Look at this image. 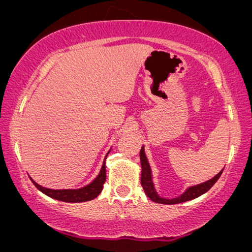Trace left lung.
I'll use <instances>...</instances> for the list:
<instances>
[{
	"label": "left lung",
	"instance_id": "obj_1",
	"mask_svg": "<svg viewBox=\"0 0 252 252\" xmlns=\"http://www.w3.org/2000/svg\"><path fill=\"white\" fill-rule=\"evenodd\" d=\"M140 159H141V167H142V171H141V185H142V188L146 195L149 197L151 201L155 203H160V204H178V203H184L187 201H191L198 196L205 194L206 191L209 190L210 188L212 187L213 185L216 184L217 180L221 175L223 168L219 172L216 177H213L210 180L203 182V184L191 186V187L187 188L185 190L184 194L174 198H164L161 196L158 195V192L155 189V185L153 181V173H151V168L149 165V161H148L146 154H144V147L142 146L140 151Z\"/></svg>",
	"mask_w": 252,
	"mask_h": 252
}]
</instances>
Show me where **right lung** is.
Masks as SVG:
<instances>
[{
    "label": "right lung",
    "instance_id": "1",
    "mask_svg": "<svg viewBox=\"0 0 252 252\" xmlns=\"http://www.w3.org/2000/svg\"><path fill=\"white\" fill-rule=\"evenodd\" d=\"M109 154V153H108ZM106 154V156H108ZM106 156L103 160L101 171L97 177H96L94 180H93L91 184L85 186L82 188H78V189H50V188H46L40 186L39 184H36L35 181L33 180L32 178H30L32 180L33 185L39 189L40 191H42L43 194H46L49 197L57 199V201H62V202H67V203H80V202H87V201H92L97 197V196L101 194L102 189H103V185H104L105 179H106V173H105V159Z\"/></svg>",
    "mask_w": 252,
    "mask_h": 252
}]
</instances>
